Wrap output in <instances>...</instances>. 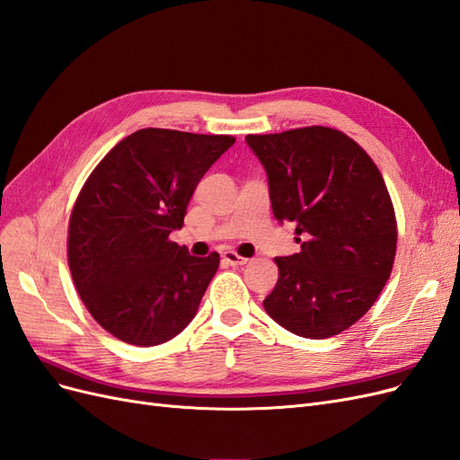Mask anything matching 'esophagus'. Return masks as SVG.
<instances>
[{
    "label": "esophagus",
    "mask_w": 460,
    "mask_h": 460,
    "mask_svg": "<svg viewBox=\"0 0 460 460\" xmlns=\"http://www.w3.org/2000/svg\"><path fill=\"white\" fill-rule=\"evenodd\" d=\"M222 259H225L228 264H232V267H240V264H247V257H240L235 252H225V255H222Z\"/></svg>",
    "instance_id": "1"
}]
</instances>
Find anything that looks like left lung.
<instances>
[{
    "label": "left lung",
    "mask_w": 460,
    "mask_h": 460,
    "mask_svg": "<svg viewBox=\"0 0 460 460\" xmlns=\"http://www.w3.org/2000/svg\"><path fill=\"white\" fill-rule=\"evenodd\" d=\"M269 178L274 218L294 222L301 252L276 257L264 311L301 338L353 326L392 274L397 225L378 166L349 136L326 127L245 137Z\"/></svg>",
    "instance_id": "8db88e82"
}]
</instances>
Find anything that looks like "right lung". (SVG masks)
Instances as JSON below:
<instances>
[{
	"label": "right lung",
	"mask_w": 460,
	"mask_h": 460,
	"mask_svg": "<svg viewBox=\"0 0 460 460\" xmlns=\"http://www.w3.org/2000/svg\"><path fill=\"white\" fill-rule=\"evenodd\" d=\"M234 142L142 128L86 180L68 222V267L86 309L117 340L159 345L196 316L220 259L193 257L169 235L184 226L193 190Z\"/></svg>",
	"instance_id": "add662e5"
}]
</instances>
